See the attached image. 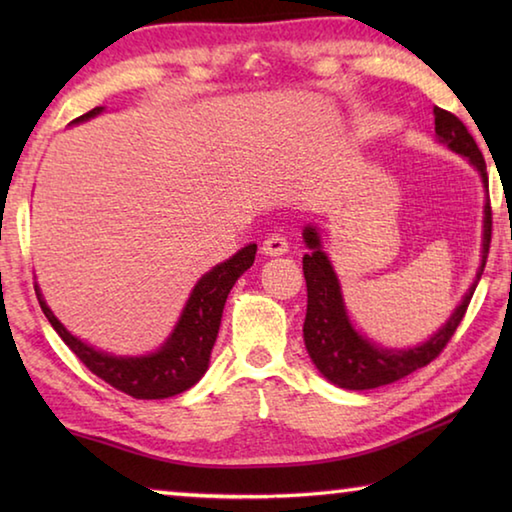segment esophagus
<instances>
[{"label":"esophagus","mask_w":512,"mask_h":512,"mask_svg":"<svg viewBox=\"0 0 512 512\" xmlns=\"http://www.w3.org/2000/svg\"><path fill=\"white\" fill-rule=\"evenodd\" d=\"M289 250V241H287V237L284 235H268L266 239H264V244H262V253L264 255H271V257H277V255H284Z\"/></svg>","instance_id":"34e87169"}]
</instances>
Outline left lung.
Wrapping results in <instances>:
<instances>
[{"instance_id":"8db88e82","label":"left lung","mask_w":512,"mask_h":512,"mask_svg":"<svg viewBox=\"0 0 512 512\" xmlns=\"http://www.w3.org/2000/svg\"><path fill=\"white\" fill-rule=\"evenodd\" d=\"M436 115V135L438 142L447 144L449 149L465 155L472 167L481 173L483 187L488 192V173H485V160L476 146L474 137L467 131L465 124L452 112L443 108H433ZM483 250H481V266L476 271V280L467 289L461 305L454 309L447 323L424 341L418 348L409 350H386L379 345L370 343L368 339L352 327L348 311L343 305L339 277H336L332 264L320 248V235L314 225H307L302 237L309 253L302 257V271L307 280V316H305V345L311 361L316 363L320 375L332 381V384L348 388V391H368V388H379L393 381L402 379L411 372L420 370L438 357L445 350V345L452 339L456 327L467 311V305L474 296L476 284H479L485 259H488L490 239H492V210L490 198L483 207Z\"/></svg>"}]
</instances>
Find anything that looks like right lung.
<instances>
[{"label": "right lung", "mask_w": 512, "mask_h": 512, "mask_svg": "<svg viewBox=\"0 0 512 512\" xmlns=\"http://www.w3.org/2000/svg\"><path fill=\"white\" fill-rule=\"evenodd\" d=\"M99 112H103V106L85 112L72 124L88 121L97 117ZM255 253L257 244H248L237 255L205 273L189 296L167 343L158 352L144 354V357H115V354L94 350L92 345L67 332L63 323L54 316V311L47 307L38 284L36 296L51 327L56 329L67 348L85 363V368L112 388L137 397V400H164V397H173L192 388L205 375L216 334H219L225 300H228V293L239 277L253 266Z\"/></svg>", "instance_id": "obj_1"}]
</instances>
